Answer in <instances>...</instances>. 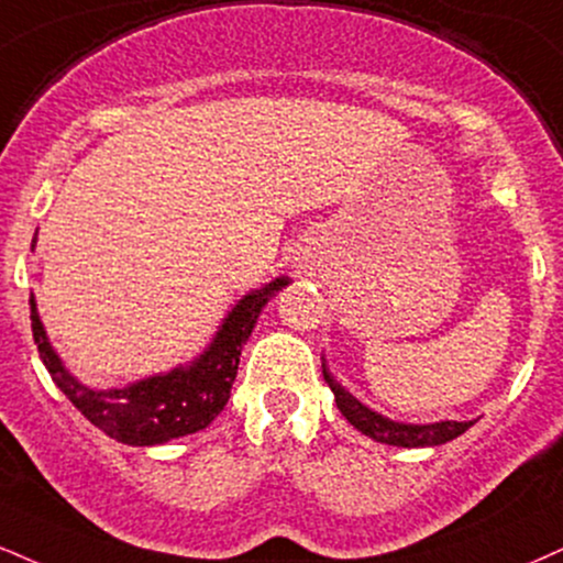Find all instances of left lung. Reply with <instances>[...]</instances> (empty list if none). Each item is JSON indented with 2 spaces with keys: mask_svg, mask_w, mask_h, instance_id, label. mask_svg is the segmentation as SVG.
<instances>
[{
  "mask_svg": "<svg viewBox=\"0 0 563 563\" xmlns=\"http://www.w3.org/2000/svg\"><path fill=\"white\" fill-rule=\"evenodd\" d=\"M322 375L328 380L330 390L335 393V404L341 409V415L354 424L356 430H362L364 435L372 440H380V443L388 445H401V449H424V445H440L449 443V440L459 438L464 430L472 428V422H435V424H401L393 422V419H385L375 411H369L367 406L356 401L351 393H346L333 380L328 367L322 362Z\"/></svg>",
  "mask_w": 563,
  "mask_h": 563,
  "instance_id": "8db88e82",
  "label": "left lung"
}]
</instances>
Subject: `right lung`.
I'll return each instance as SVG.
<instances>
[{
    "instance_id": "right-lung-1",
    "label": "right lung",
    "mask_w": 563,
    "mask_h": 563,
    "mask_svg": "<svg viewBox=\"0 0 563 563\" xmlns=\"http://www.w3.org/2000/svg\"><path fill=\"white\" fill-rule=\"evenodd\" d=\"M36 243V239H33ZM286 277L243 296L222 322L212 346L191 367H178L167 375L148 377L128 388L91 390L80 385L54 354L38 320L36 301L31 296V330L44 367L49 369L57 388L70 398L73 406L101 432L128 445H157L167 440L191 435L205 430L225 409L235 372H239L241 349L252 335L256 317L275 290L286 286Z\"/></svg>"
}]
</instances>
